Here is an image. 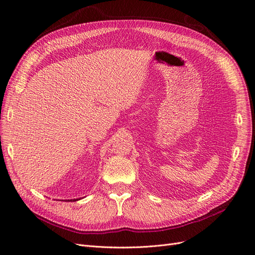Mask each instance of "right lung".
Returning a JSON list of instances; mask_svg holds the SVG:
<instances>
[{"label":"right lung","instance_id":"right-lung-1","mask_svg":"<svg viewBox=\"0 0 255 255\" xmlns=\"http://www.w3.org/2000/svg\"><path fill=\"white\" fill-rule=\"evenodd\" d=\"M76 200H78V199H76ZM76 200H68V201H76Z\"/></svg>","mask_w":255,"mask_h":255}]
</instances>
